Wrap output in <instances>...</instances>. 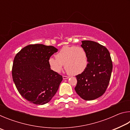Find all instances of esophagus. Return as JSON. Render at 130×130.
Here are the masks:
<instances>
[{"mask_svg": "<svg viewBox=\"0 0 130 130\" xmlns=\"http://www.w3.org/2000/svg\"><path fill=\"white\" fill-rule=\"evenodd\" d=\"M62 77H63V79H64V80H65V79H67V78H69V77L67 76H63Z\"/></svg>", "mask_w": 130, "mask_h": 130, "instance_id": "34e87169", "label": "esophagus"}]
</instances>
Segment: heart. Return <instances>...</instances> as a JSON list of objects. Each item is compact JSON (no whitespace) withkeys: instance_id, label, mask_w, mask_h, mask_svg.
Returning a JSON list of instances; mask_svg holds the SVG:
<instances>
[{"instance_id":"heart-1","label":"heart","mask_w":130,"mask_h":130,"mask_svg":"<svg viewBox=\"0 0 130 130\" xmlns=\"http://www.w3.org/2000/svg\"><path fill=\"white\" fill-rule=\"evenodd\" d=\"M51 69L59 73L63 64L67 72L70 75L82 73L88 64L87 53L83 47L66 46L56 55V58L50 57L48 61Z\"/></svg>"}]
</instances>
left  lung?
I'll list each match as a JSON object with an SVG mask.
<instances>
[{"mask_svg":"<svg viewBox=\"0 0 130 130\" xmlns=\"http://www.w3.org/2000/svg\"><path fill=\"white\" fill-rule=\"evenodd\" d=\"M81 42V47L87 53L88 64L82 73L76 76L77 83L74 89L83 99L92 100L106 91L112 70V62L104 46L92 41Z\"/></svg>","mask_w":130,"mask_h":130,"instance_id":"left-lung-1","label":"left lung"}]
</instances>
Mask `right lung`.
<instances>
[{
  "instance_id": "right-lung-1",
  "label": "right lung",
  "mask_w": 130,
  "mask_h": 130,
  "mask_svg": "<svg viewBox=\"0 0 130 130\" xmlns=\"http://www.w3.org/2000/svg\"><path fill=\"white\" fill-rule=\"evenodd\" d=\"M56 47L32 44L22 49L14 57L12 76L21 95L30 103L42 105L50 102L62 80V76L50 68L49 59Z\"/></svg>"
}]
</instances>
